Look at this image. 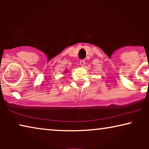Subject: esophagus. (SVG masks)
Listing matches in <instances>:
<instances>
[{"instance_id": "esophagus-1", "label": "esophagus", "mask_w": 149, "mask_h": 149, "mask_svg": "<svg viewBox=\"0 0 149 149\" xmlns=\"http://www.w3.org/2000/svg\"><path fill=\"white\" fill-rule=\"evenodd\" d=\"M85 64V62L84 60H80V65H81V66H84Z\"/></svg>"}]
</instances>
